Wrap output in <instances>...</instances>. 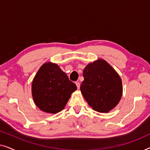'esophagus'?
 Masks as SVG:
<instances>
[{"instance_id": "34e87169", "label": "esophagus", "mask_w": 150, "mask_h": 150, "mask_svg": "<svg viewBox=\"0 0 150 150\" xmlns=\"http://www.w3.org/2000/svg\"><path fill=\"white\" fill-rule=\"evenodd\" d=\"M76 87H77L78 89H79L80 86H81V85H80L79 82H76Z\"/></svg>"}]
</instances>
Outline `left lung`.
<instances>
[{"instance_id": "1", "label": "left lung", "mask_w": 150, "mask_h": 150, "mask_svg": "<svg viewBox=\"0 0 150 150\" xmlns=\"http://www.w3.org/2000/svg\"><path fill=\"white\" fill-rule=\"evenodd\" d=\"M81 91L87 103L98 112H108L115 107L122 95L120 76L102 59L89 63L83 70Z\"/></svg>"}]
</instances>
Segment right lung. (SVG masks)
<instances>
[{
  "label": "right lung",
  "mask_w": 150,
  "mask_h": 150,
  "mask_svg": "<svg viewBox=\"0 0 150 150\" xmlns=\"http://www.w3.org/2000/svg\"><path fill=\"white\" fill-rule=\"evenodd\" d=\"M76 85L57 64L45 63L32 83L34 102L43 111L57 113L63 109Z\"/></svg>",
  "instance_id": "add662e5"
}]
</instances>
